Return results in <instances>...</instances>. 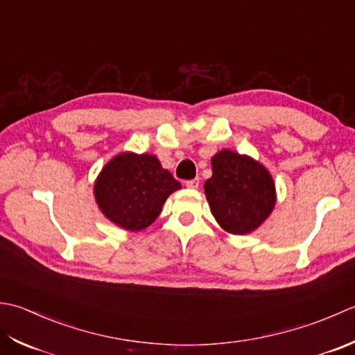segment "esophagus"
Instances as JSON below:
<instances>
[{
    "label": "esophagus",
    "instance_id": "1",
    "mask_svg": "<svg viewBox=\"0 0 355 355\" xmlns=\"http://www.w3.org/2000/svg\"><path fill=\"white\" fill-rule=\"evenodd\" d=\"M185 185H187L188 188H198V187H199V179L196 178V179L187 180V182H185Z\"/></svg>",
    "mask_w": 355,
    "mask_h": 355
}]
</instances>
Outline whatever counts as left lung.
Here are the masks:
<instances>
[{
	"label": "left lung",
	"mask_w": 355,
	"mask_h": 355,
	"mask_svg": "<svg viewBox=\"0 0 355 355\" xmlns=\"http://www.w3.org/2000/svg\"><path fill=\"white\" fill-rule=\"evenodd\" d=\"M213 176L205 196L219 225L231 234H248L262 225L276 205V188L262 164L231 150L211 159Z\"/></svg>",
	"instance_id": "8db88e82"
}]
</instances>
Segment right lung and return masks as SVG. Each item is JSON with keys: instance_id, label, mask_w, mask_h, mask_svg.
Wrapping results in <instances>:
<instances>
[{"instance_id": "1", "label": "right lung", "mask_w": 355, "mask_h": 355, "mask_svg": "<svg viewBox=\"0 0 355 355\" xmlns=\"http://www.w3.org/2000/svg\"><path fill=\"white\" fill-rule=\"evenodd\" d=\"M180 184L153 155L121 153L95 182L96 204L108 220L128 231L147 228Z\"/></svg>"}]
</instances>
